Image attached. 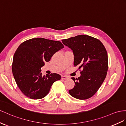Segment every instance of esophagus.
<instances>
[{
    "label": "esophagus",
    "mask_w": 126,
    "mask_h": 126,
    "mask_svg": "<svg viewBox=\"0 0 126 126\" xmlns=\"http://www.w3.org/2000/svg\"><path fill=\"white\" fill-rule=\"evenodd\" d=\"M69 78V77H68L67 76H62V79L63 80H67Z\"/></svg>",
    "instance_id": "obj_1"
}]
</instances>
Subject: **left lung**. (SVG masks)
Listing matches in <instances>:
<instances>
[{
  "mask_svg": "<svg viewBox=\"0 0 126 126\" xmlns=\"http://www.w3.org/2000/svg\"><path fill=\"white\" fill-rule=\"evenodd\" d=\"M70 48L74 55V65L82 68L81 76L72 78L75 81L69 94L79 99L91 97L98 91L106 76L108 57L104 45L97 39L88 35H78L62 40Z\"/></svg>",
  "mask_w": 126,
  "mask_h": 126,
  "instance_id": "8db88e82",
  "label": "left lung"
}]
</instances>
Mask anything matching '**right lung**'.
Instances as JSON below:
<instances>
[{"instance_id": "right-lung-1", "label": "right lung", "mask_w": 126, "mask_h": 126, "mask_svg": "<svg viewBox=\"0 0 126 126\" xmlns=\"http://www.w3.org/2000/svg\"><path fill=\"white\" fill-rule=\"evenodd\" d=\"M63 48L60 41L42 38L31 39L18 46L13 56L12 72L25 96L34 99L43 98L49 93L53 83L61 79L57 73L43 76L41 68Z\"/></svg>"}]
</instances>
